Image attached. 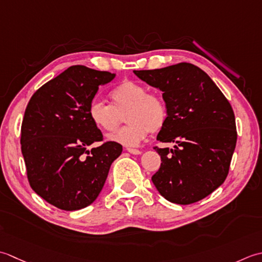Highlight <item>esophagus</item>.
<instances>
[{
	"mask_svg": "<svg viewBox=\"0 0 262 262\" xmlns=\"http://www.w3.org/2000/svg\"><path fill=\"white\" fill-rule=\"evenodd\" d=\"M126 150L129 151L130 154H132V155H140L142 152L141 150H139V149H133V148H127Z\"/></svg>",
	"mask_w": 262,
	"mask_h": 262,
	"instance_id": "1",
	"label": "esophagus"
}]
</instances>
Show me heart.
I'll return each mask as SVG.
<instances>
[{"mask_svg":"<svg viewBox=\"0 0 262 262\" xmlns=\"http://www.w3.org/2000/svg\"><path fill=\"white\" fill-rule=\"evenodd\" d=\"M112 105L95 100L89 105L88 116L90 121L105 132H112L125 116L127 125L112 133L107 139L122 146L136 147L149 132H157L165 125L167 110L164 99L141 83L123 81L110 94Z\"/></svg>","mask_w":262,"mask_h":262,"instance_id":"obj_1","label":"heart"}]
</instances>
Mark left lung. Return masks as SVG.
I'll list each match as a JSON object with an SVG mask.
<instances>
[{
  "label": "left lung",
  "mask_w": 262,
  "mask_h": 262,
  "mask_svg": "<svg viewBox=\"0 0 262 262\" xmlns=\"http://www.w3.org/2000/svg\"><path fill=\"white\" fill-rule=\"evenodd\" d=\"M163 92L167 117L157 136L174 149L155 148L162 158L151 181L165 199L190 205L224 183L236 146L231 104L200 68L179 63L155 70L133 71Z\"/></svg>",
  "instance_id": "left-lung-1"
}]
</instances>
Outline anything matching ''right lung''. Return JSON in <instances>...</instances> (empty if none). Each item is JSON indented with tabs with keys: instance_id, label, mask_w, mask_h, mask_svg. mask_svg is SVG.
Masks as SVG:
<instances>
[{
	"instance_id": "1",
	"label": "right lung",
	"mask_w": 262,
	"mask_h": 262,
	"mask_svg": "<svg viewBox=\"0 0 262 262\" xmlns=\"http://www.w3.org/2000/svg\"><path fill=\"white\" fill-rule=\"evenodd\" d=\"M115 73L72 66L41 86L30 98L21 126V151L28 181L37 194L58 209L92 205L122 146L105 142L88 116L99 86Z\"/></svg>"
}]
</instances>
